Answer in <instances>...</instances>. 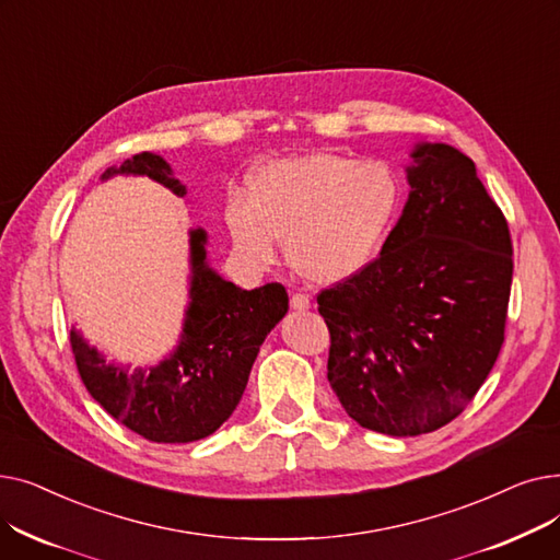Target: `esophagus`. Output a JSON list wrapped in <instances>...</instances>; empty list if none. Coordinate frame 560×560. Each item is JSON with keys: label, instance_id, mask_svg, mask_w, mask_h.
Returning <instances> with one entry per match:
<instances>
[{"label": "esophagus", "instance_id": "esophagus-1", "mask_svg": "<svg viewBox=\"0 0 560 560\" xmlns=\"http://www.w3.org/2000/svg\"><path fill=\"white\" fill-rule=\"evenodd\" d=\"M290 308L295 311H308L311 308V300L306 295H302V292H295V295L290 298Z\"/></svg>", "mask_w": 560, "mask_h": 560}]
</instances>
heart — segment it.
I'll use <instances>...</instances> for the list:
<instances>
[{"mask_svg": "<svg viewBox=\"0 0 560 560\" xmlns=\"http://www.w3.org/2000/svg\"><path fill=\"white\" fill-rule=\"evenodd\" d=\"M401 209L399 176L378 161L340 154L283 156L249 176V199L224 206L247 260L270 265L285 241L290 268L317 285L361 275L384 249Z\"/></svg>", "mask_w": 560, "mask_h": 560, "instance_id": "obj_1", "label": "heart"}]
</instances>
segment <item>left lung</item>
<instances>
[{"mask_svg": "<svg viewBox=\"0 0 560 560\" xmlns=\"http://www.w3.org/2000/svg\"><path fill=\"white\" fill-rule=\"evenodd\" d=\"M408 201L372 265L317 295L327 376L351 420L386 435L463 413L504 342L513 245L472 159L445 142L410 152Z\"/></svg>", "mask_w": 560, "mask_h": 560, "instance_id": "1", "label": "left lung"}]
</instances>
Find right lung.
I'll return each instance as SVG.
<instances>
[{
  "instance_id": "right-lung-1",
  "label": "right lung",
  "mask_w": 560,
  "mask_h": 560,
  "mask_svg": "<svg viewBox=\"0 0 560 560\" xmlns=\"http://www.w3.org/2000/svg\"><path fill=\"white\" fill-rule=\"evenodd\" d=\"M115 174L150 176L174 195L186 197L170 163L152 152L108 167ZM209 235L190 229V290L179 345L152 368L108 363L72 327L70 345L83 386L93 399L138 435L152 443H192L218 431L238 406L258 349L288 313L281 283L243 290L222 279L206 258Z\"/></svg>"
}]
</instances>
